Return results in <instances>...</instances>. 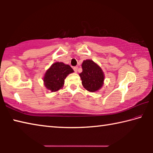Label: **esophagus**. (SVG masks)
<instances>
[{
	"instance_id": "obj_1",
	"label": "esophagus",
	"mask_w": 153,
	"mask_h": 153,
	"mask_svg": "<svg viewBox=\"0 0 153 153\" xmlns=\"http://www.w3.org/2000/svg\"><path fill=\"white\" fill-rule=\"evenodd\" d=\"M77 69H78V67H74V70L75 72H76V73H77Z\"/></svg>"
}]
</instances>
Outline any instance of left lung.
<instances>
[{
  "mask_svg": "<svg viewBox=\"0 0 153 153\" xmlns=\"http://www.w3.org/2000/svg\"><path fill=\"white\" fill-rule=\"evenodd\" d=\"M82 72L79 74L82 86L90 92H97L104 84L105 74L97 63L90 59L84 60L82 64Z\"/></svg>",
  "mask_w": 153,
  "mask_h": 153,
  "instance_id": "left-lung-1",
  "label": "left lung"
}]
</instances>
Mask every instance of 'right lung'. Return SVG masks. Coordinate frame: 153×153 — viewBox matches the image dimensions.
Here are the masks:
<instances>
[{
  "mask_svg": "<svg viewBox=\"0 0 153 153\" xmlns=\"http://www.w3.org/2000/svg\"><path fill=\"white\" fill-rule=\"evenodd\" d=\"M74 72L73 69L69 65L56 62L45 72L43 77L44 85L52 92L58 91L63 87L67 76Z\"/></svg>",
  "mask_w": 153,
  "mask_h": 153,
  "instance_id": "right-lung-1",
  "label": "right lung"
}]
</instances>
